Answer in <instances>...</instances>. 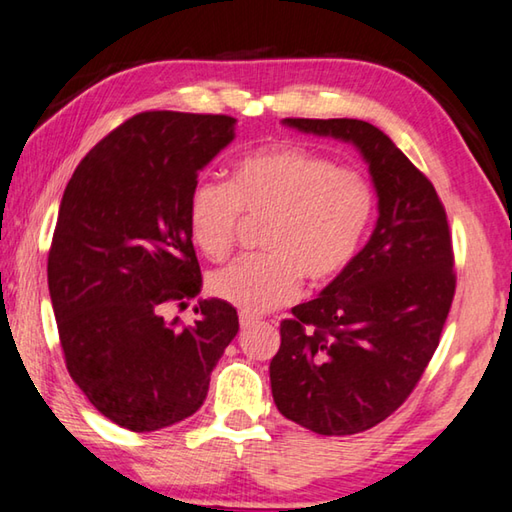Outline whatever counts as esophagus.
I'll return each instance as SVG.
<instances>
[{"instance_id": "esophagus-1", "label": "esophagus", "mask_w": 512, "mask_h": 512, "mask_svg": "<svg viewBox=\"0 0 512 512\" xmlns=\"http://www.w3.org/2000/svg\"><path fill=\"white\" fill-rule=\"evenodd\" d=\"M238 319H240V328H247V326H251L256 321V317L249 315V312H240Z\"/></svg>"}]
</instances>
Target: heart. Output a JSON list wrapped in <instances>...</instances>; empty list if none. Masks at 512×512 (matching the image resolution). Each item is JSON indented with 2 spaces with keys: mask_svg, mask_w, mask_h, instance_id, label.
I'll return each mask as SVG.
<instances>
[{
  "mask_svg": "<svg viewBox=\"0 0 512 512\" xmlns=\"http://www.w3.org/2000/svg\"><path fill=\"white\" fill-rule=\"evenodd\" d=\"M373 211L369 179L301 146L251 152L231 168L227 184L197 182L186 204L191 236L211 261L231 254L240 213L267 215L265 254L211 276L215 297L249 315L290 303L303 276L312 285L342 276L362 247Z\"/></svg>",
  "mask_w": 512,
  "mask_h": 512,
  "instance_id": "obj_1",
  "label": "heart"
}]
</instances>
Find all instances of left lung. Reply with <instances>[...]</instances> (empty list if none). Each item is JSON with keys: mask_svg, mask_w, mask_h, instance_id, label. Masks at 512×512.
I'll return each mask as SVG.
<instances>
[{"mask_svg": "<svg viewBox=\"0 0 512 512\" xmlns=\"http://www.w3.org/2000/svg\"><path fill=\"white\" fill-rule=\"evenodd\" d=\"M283 123L353 143L380 215L346 272L281 321L272 396L310 432L360 434L409 398L436 351L456 288L450 227L432 182L380 128L360 119Z\"/></svg>", "mask_w": 512, "mask_h": 512, "instance_id": "8db88e82", "label": "left lung"}]
</instances>
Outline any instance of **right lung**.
<instances>
[{"label":"right lung","instance_id":"add662e5","mask_svg":"<svg viewBox=\"0 0 512 512\" xmlns=\"http://www.w3.org/2000/svg\"><path fill=\"white\" fill-rule=\"evenodd\" d=\"M224 114L141 112L87 152L62 195L47 279L71 380L105 418L155 432L193 416L238 333L236 308L200 299L188 193L233 141Z\"/></svg>","mask_w":512,"mask_h":512}]
</instances>
